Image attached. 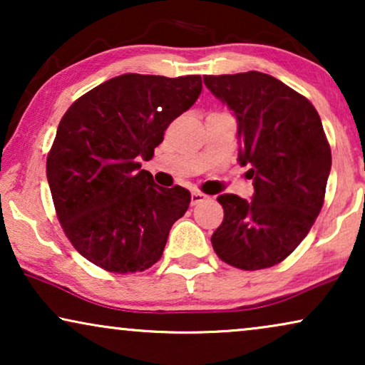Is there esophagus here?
<instances>
[{"label":"esophagus","instance_id":"esophagus-1","mask_svg":"<svg viewBox=\"0 0 365 365\" xmlns=\"http://www.w3.org/2000/svg\"><path fill=\"white\" fill-rule=\"evenodd\" d=\"M207 199V196L206 194H202V192H199V191H194L192 194H191V206H197L199 202H204Z\"/></svg>","mask_w":365,"mask_h":365}]
</instances>
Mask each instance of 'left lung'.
I'll list each match as a JSON object with an SVG mask.
<instances>
[{"label":"left lung","mask_w":365,"mask_h":365,"mask_svg":"<svg viewBox=\"0 0 365 365\" xmlns=\"http://www.w3.org/2000/svg\"><path fill=\"white\" fill-rule=\"evenodd\" d=\"M237 121L241 166H249L251 201L217 197L224 221L211 242L219 259L244 271L272 267L296 249L321 212L331 148L306 98L259 71L204 76Z\"/></svg>","instance_id":"1"}]
</instances>
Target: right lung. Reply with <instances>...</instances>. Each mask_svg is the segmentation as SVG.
I'll list each match as a JSON object with an SVG mask.
<instances>
[{
    "label": "right lung",
    "mask_w": 365,
    "mask_h": 365,
    "mask_svg": "<svg viewBox=\"0 0 365 365\" xmlns=\"http://www.w3.org/2000/svg\"><path fill=\"white\" fill-rule=\"evenodd\" d=\"M201 76L126 73L76 99L59 123L46 176L74 249L109 272L151 267L191 192L159 187L149 161L166 128L196 103Z\"/></svg>",
    "instance_id": "right-lung-1"
}]
</instances>
